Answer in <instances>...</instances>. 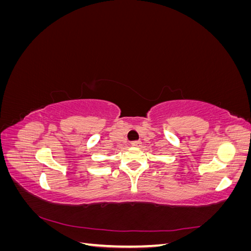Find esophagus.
<instances>
[{
    "instance_id": "esophagus-1",
    "label": "esophagus",
    "mask_w": 251,
    "mask_h": 251,
    "mask_svg": "<svg viewBox=\"0 0 251 251\" xmlns=\"http://www.w3.org/2000/svg\"><path fill=\"white\" fill-rule=\"evenodd\" d=\"M131 144L133 147H139L140 144H141V141H139V140H133V141H131Z\"/></svg>"
}]
</instances>
